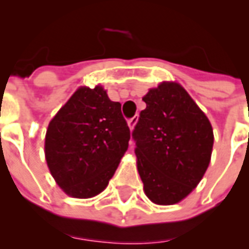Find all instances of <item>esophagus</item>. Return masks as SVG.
Listing matches in <instances>:
<instances>
[{"label":"esophagus","instance_id":"esophagus-1","mask_svg":"<svg viewBox=\"0 0 249 249\" xmlns=\"http://www.w3.org/2000/svg\"><path fill=\"white\" fill-rule=\"evenodd\" d=\"M137 120H139V117H137V116L132 117V118H129V120H128V127H129V129H131V131L135 128V124H136V122H137Z\"/></svg>","mask_w":249,"mask_h":249}]
</instances>
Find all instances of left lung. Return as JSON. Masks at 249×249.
<instances>
[{
  "mask_svg": "<svg viewBox=\"0 0 249 249\" xmlns=\"http://www.w3.org/2000/svg\"><path fill=\"white\" fill-rule=\"evenodd\" d=\"M132 131L145 194L160 205L179 203L208 169L214 136L208 117L178 83H161L142 98Z\"/></svg>",
  "mask_w": 249,
  "mask_h": 249,
  "instance_id": "obj_1",
  "label": "left lung"
}]
</instances>
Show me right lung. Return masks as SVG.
<instances>
[{"mask_svg":"<svg viewBox=\"0 0 249 249\" xmlns=\"http://www.w3.org/2000/svg\"><path fill=\"white\" fill-rule=\"evenodd\" d=\"M131 131L120 102L102 87H82L50 121L45 157L55 181L68 195L92 197L107 188L128 148Z\"/></svg>","mask_w":249,"mask_h":249,"instance_id":"1","label":"right lung"}]
</instances>
